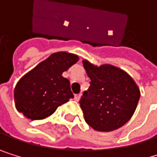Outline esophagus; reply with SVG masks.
Wrapping results in <instances>:
<instances>
[{"label":"esophagus","mask_w":157,"mask_h":157,"mask_svg":"<svg viewBox=\"0 0 157 157\" xmlns=\"http://www.w3.org/2000/svg\"><path fill=\"white\" fill-rule=\"evenodd\" d=\"M80 99H81V94H77V95L74 96V100H75L76 101H79Z\"/></svg>","instance_id":"34e87169"}]
</instances>
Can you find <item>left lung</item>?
Returning a JSON list of instances; mask_svg holds the SVG:
<instances>
[{"mask_svg": "<svg viewBox=\"0 0 157 157\" xmlns=\"http://www.w3.org/2000/svg\"><path fill=\"white\" fill-rule=\"evenodd\" d=\"M83 64L91 80L79 101L86 122L101 132L121 127L132 118L136 108L140 88L129 74L117 67H97L86 60Z\"/></svg>", "mask_w": 157, "mask_h": 157, "instance_id": "8db88e82", "label": "left lung"}]
</instances>
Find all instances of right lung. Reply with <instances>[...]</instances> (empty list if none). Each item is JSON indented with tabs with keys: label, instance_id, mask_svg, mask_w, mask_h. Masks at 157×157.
Here are the masks:
<instances>
[{
	"label": "right lung",
	"instance_id": "right-lung-1",
	"mask_svg": "<svg viewBox=\"0 0 157 157\" xmlns=\"http://www.w3.org/2000/svg\"><path fill=\"white\" fill-rule=\"evenodd\" d=\"M79 58L66 52H55L17 82L16 108L32 121L45 119L73 98L70 81L62 76Z\"/></svg>",
	"mask_w": 157,
	"mask_h": 157
}]
</instances>
